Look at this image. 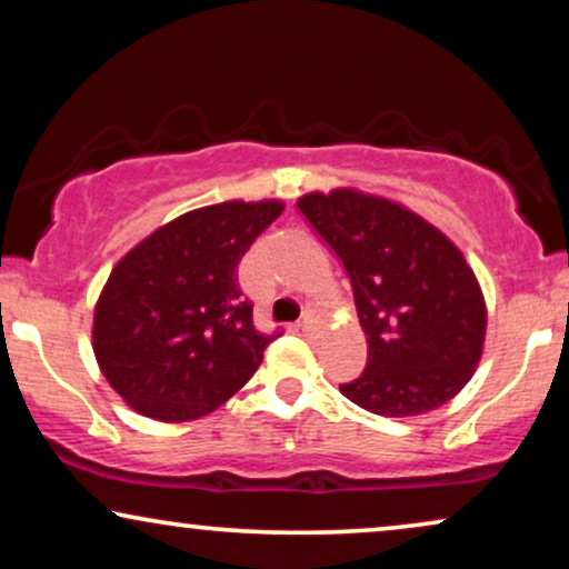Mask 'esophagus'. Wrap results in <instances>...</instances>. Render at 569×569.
<instances>
[{"label": "esophagus", "mask_w": 569, "mask_h": 569, "mask_svg": "<svg viewBox=\"0 0 569 569\" xmlns=\"http://www.w3.org/2000/svg\"><path fill=\"white\" fill-rule=\"evenodd\" d=\"M300 326H302V331H306V333H321L326 329L323 318H318L316 313L302 316V323Z\"/></svg>", "instance_id": "1"}]
</instances>
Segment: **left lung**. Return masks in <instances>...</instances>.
Masks as SVG:
<instances>
[{"mask_svg":"<svg viewBox=\"0 0 569 569\" xmlns=\"http://www.w3.org/2000/svg\"><path fill=\"white\" fill-rule=\"evenodd\" d=\"M298 207L345 263L368 339V365L339 391L380 417L453 399L487 337L485 292L461 248L399 201L349 186L310 191Z\"/></svg>","mask_w":569,"mask_h":569,"instance_id":"1","label":"left lung"}]
</instances>
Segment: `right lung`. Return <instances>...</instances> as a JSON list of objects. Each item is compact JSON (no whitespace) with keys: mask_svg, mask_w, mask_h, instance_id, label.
Returning <instances> with one entry per match:
<instances>
[{"mask_svg":"<svg viewBox=\"0 0 569 569\" xmlns=\"http://www.w3.org/2000/svg\"><path fill=\"white\" fill-rule=\"evenodd\" d=\"M282 212L279 199L191 209L121 256L92 313V352L131 409L191 422L259 370L274 337L253 329L238 263Z\"/></svg>","mask_w":569,"mask_h":569,"instance_id":"1","label":"right lung"}]
</instances>
